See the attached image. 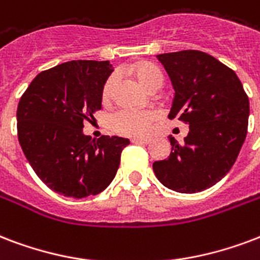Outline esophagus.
I'll return each mask as SVG.
<instances>
[{"mask_svg":"<svg viewBox=\"0 0 260 260\" xmlns=\"http://www.w3.org/2000/svg\"><path fill=\"white\" fill-rule=\"evenodd\" d=\"M131 142L135 144H148L150 143V139H132Z\"/></svg>","mask_w":260,"mask_h":260,"instance_id":"esophagus-1","label":"esophagus"}]
</instances>
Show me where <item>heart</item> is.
<instances>
[{
  "label": "heart",
  "mask_w": 260,
  "mask_h": 260,
  "mask_svg": "<svg viewBox=\"0 0 260 260\" xmlns=\"http://www.w3.org/2000/svg\"><path fill=\"white\" fill-rule=\"evenodd\" d=\"M129 72L139 82L148 90L155 91L164 84V75L158 67L147 61H139L129 67ZM117 86V76L110 75L105 80L101 96L104 102H108L112 98L114 88ZM156 121V113L152 110H139V109L122 108L117 110L110 117V126L118 135L131 136V138H144L150 135L152 124Z\"/></svg>",
  "instance_id": "1"
}]
</instances>
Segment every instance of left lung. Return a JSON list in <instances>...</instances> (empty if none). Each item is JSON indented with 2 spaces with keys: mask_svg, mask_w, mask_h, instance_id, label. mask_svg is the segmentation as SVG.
<instances>
[{
  "mask_svg": "<svg viewBox=\"0 0 260 260\" xmlns=\"http://www.w3.org/2000/svg\"><path fill=\"white\" fill-rule=\"evenodd\" d=\"M158 59L176 91L169 118L188 124L189 132L184 143L169 136V158L152 169L169 189L205 191L237 159L248 129V96L235 71L205 51L164 53Z\"/></svg>",
  "mask_w": 260,
  "mask_h": 260,
  "instance_id": "1",
  "label": "left lung"
}]
</instances>
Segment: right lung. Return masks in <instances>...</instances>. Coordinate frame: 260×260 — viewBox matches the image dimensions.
Wrapping results in <instances>:
<instances>
[{"label": "right lung", "mask_w": 260, "mask_h": 260, "mask_svg": "<svg viewBox=\"0 0 260 260\" xmlns=\"http://www.w3.org/2000/svg\"><path fill=\"white\" fill-rule=\"evenodd\" d=\"M109 61H69L34 79L17 106V138L27 161L51 191L82 199L112 183L129 140L83 134L102 108Z\"/></svg>", "instance_id": "add662e5"}]
</instances>
